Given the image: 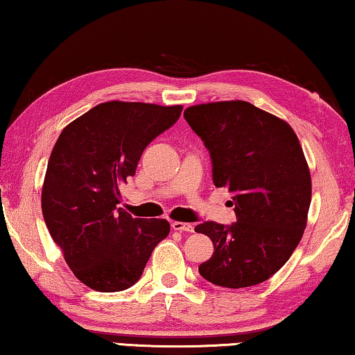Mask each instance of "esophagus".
Here are the masks:
<instances>
[{
	"mask_svg": "<svg viewBox=\"0 0 355 355\" xmlns=\"http://www.w3.org/2000/svg\"><path fill=\"white\" fill-rule=\"evenodd\" d=\"M173 231H184V232H193L194 226L191 223H183V221H173L172 223Z\"/></svg>",
	"mask_w": 355,
	"mask_h": 355,
	"instance_id": "esophagus-1",
	"label": "esophagus"
}]
</instances>
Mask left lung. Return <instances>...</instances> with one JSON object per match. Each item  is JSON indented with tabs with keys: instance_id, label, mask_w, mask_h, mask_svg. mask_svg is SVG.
<instances>
[{
	"instance_id": "1",
	"label": "left lung",
	"mask_w": 355,
	"mask_h": 355,
	"mask_svg": "<svg viewBox=\"0 0 355 355\" xmlns=\"http://www.w3.org/2000/svg\"><path fill=\"white\" fill-rule=\"evenodd\" d=\"M184 119L210 151L215 187L228 188L237 218L194 228L215 247L200 276L226 288L261 284L288 261L308 223L313 184L298 137L244 100L193 105Z\"/></svg>"
}]
</instances>
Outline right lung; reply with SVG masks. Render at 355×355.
I'll list each match as a JSON object with an SVG mask.
<instances>
[{"label": "right lung", "instance_id": "right-lung-1", "mask_svg": "<svg viewBox=\"0 0 355 355\" xmlns=\"http://www.w3.org/2000/svg\"><path fill=\"white\" fill-rule=\"evenodd\" d=\"M182 105L100 103L71 121L52 148L41 209L73 274L97 292H121L140 279L166 239L164 218H132L119 184L135 175L141 153L177 123Z\"/></svg>", "mask_w": 355, "mask_h": 355}]
</instances>
